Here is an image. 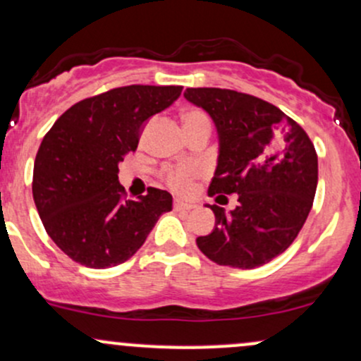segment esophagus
Masks as SVG:
<instances>
[{
  "mask_svg": "<svg viewBox=\"0 0 361 361\" xmlns=\"http://www.w3.org/2000/svg\"><path fill=\"white\" fill-rule=\"evenodd\" d=\"M174 211H192V209H195V204H192V202H185V200H174L173 204Z\"/></svg>",
  "mask_w": 361,
  "mask_h": 361,
  "instance_id": "34e87169",
  "label": "esophagus"
}]
</instances>
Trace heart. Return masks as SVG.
I'll use <instances>...</instances> for the list:
<instances>
[{"label":"heart","mask_w":361,"mask_h":361,"mask_svg":"<svg viewBox=\"0 0 361 361\" xmlns=\"http://www.w3.org/2000/svg\"><path fill=\"white\" fill-rule=\"evenodd\" d=\"M185 126L197 125V123H209L211 125V120H209L207 114L204 111L199 109H190L183 114ZM200 174V169L197 166H169V168L162 169L161 176L162 180L166 181L169 188H173L174 192H187V190L192 187L193 180Z\"/></svg>","instance_id":"1"}]
</instances>
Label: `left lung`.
Instances as JSON below:
<instances>
[{"instance_id": "left-lung-1", "label": "left lung", "mask_w": 361, "mask_h": 361, "mask_svg": "<svg viewBox=\"0 0 361 361\" xmlns=\"http://www.w3.org/2000/svg\"><path fill=\"white\" fill-rule=\"evenodd\" d=\"M185 97L211 114L219 133V161L209 197L238 193L235 211L216 214L211 235L197 245L207 259L255 269L286 252L314 204L319 162L314 144L295 120L271 102L216 87L187 89Z\"/></svg>"}]
</instances>
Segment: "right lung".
<instances>
[{
  "label": "right lung",
  "instance_id": "1",
  "mask_svg": "<svg viewBox=\"0 0 361 361\" xmlns=\"http://www.w3.org/2000/svg\"><path fill=\"white\" fill-rule=\"evenodd\" d=\"M181 85H126L66 109L41 142L32 195L47 235L75 262L90 269L135 255L173 197L149 187L126 200L118 162L133 152L144 123L180 97Z\"/></svg>",
  "mask_w": 361,
  "mask_h": 361
}]
</instances>
